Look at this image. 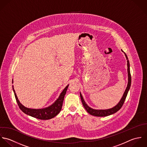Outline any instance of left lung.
I'll use <instances>...</instances> for the list:
<instances>
[{
	"mask_svg": "<svg viewBox=\"0 0 147 147\" xmlns=\"http://www.w3.org/2000/svg\"><path fill=\"white\" fill-rule=\"evenodd\" d=\"M121 51L124 53L125 56L127 59V72H128V84L127 86V88H125V90L123 95V96L121 97V99L120 100V101L119 102V103H117L116 106H115L114 107L109 109H106V110H96V109H93L92 108H91L90 107H89L88 105L86 103L84 99V98L81 94V93L80 92V96H81V99L82 102V105L84 106V107H85V109H86V110L88 111V113H89L90 114H91V115L93 116H95V117H107V116H109L110 115H112L115 113H117L118 111L121 107H122L126 96L127 95L128 92L130 88L131 87V73H130V68H129V62L128 61V57L126 55V54L121 49Z\"/></svg>",
	"mask_w": 147,
	"mask_h": 147,
	"instance_id": "1",
	"label": "left lung"
}]
</instances>
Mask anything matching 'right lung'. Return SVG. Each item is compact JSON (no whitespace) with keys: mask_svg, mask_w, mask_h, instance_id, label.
Wrapping results in <instances>:
<instances>
[{"mask_svg":"<svg viewBox=\"0 0 147 147\" xmlns=\"http://www.w3.org/2000/svg\"><path fill=\"white\" fill-rule=\"evenodd\" d=\"M12 84H13V80H12ZM69 85H67L63 91L61 92L59 96V98L51 106L44 108V109H30L24 106L19 100L15 91L13 88V86H12L13 91L15 94V96L16 100V102L18 104V106L20 110L26 114L30 115V117H35L41 120H48L51 119L53 117H55L57 115H58L60 111L61 110L63 101L64 99V97L65 94L66 92L67 89L68 88Z\"/></svg>","mask_w":147,"mask_h":147,"instance_id":"obj_1","label":"right lung"}]
</instances>
